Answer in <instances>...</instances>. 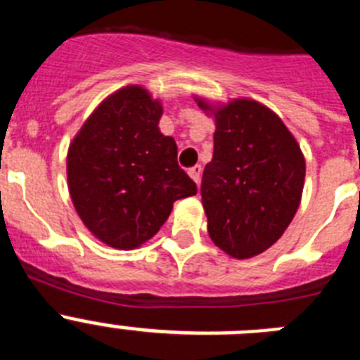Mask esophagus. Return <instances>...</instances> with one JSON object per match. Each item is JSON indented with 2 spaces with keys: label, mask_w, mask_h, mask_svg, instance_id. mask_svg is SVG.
I'll use <instances>...</instances> for the list:
<instances>
[{
  "label": "esophagus",
  "mask_w": 360,
  "mask_h": 360,
  "mask_svg": "<svg viewBox=\"0 0 360 360\" xmlns=\"http://www.w3.org/2000/svg\"><path fill=\"white\" fill-rule=\"evenodd\" d=\"M189 176L195 180L196 184H200V180H202V167L200 165H195V167H191L189 169Z\"/></svg>",
  "instance_id": "obj_1"
}]
</instances>
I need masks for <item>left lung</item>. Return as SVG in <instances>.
Returning <instances> with one entry per match:
<instances>
[{"label":"left lung","instance_id":"1","mask_svg":"<svg viewBox=\"0 0 360 360\" xmlns=\"http://www.w3.org/2000/svg\"><path fill=\"white\" fill-rule=\"evenodd\" d=\"M195 101L216 126L202 178L209 236L231 257L249 259L272 247L297 212L304 155L283 120L257 101Z\"/></svg>","mask_w":360,"mask_h":360}]
</instances>
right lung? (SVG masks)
I'll list each match as a JSON object with an SVG mask.
<instances>
[{"label": "right lung", "instance_id": "obj_1", "mask_svg": "<svg viewBox=\"0 0 360 360\" xmlns=\"http://www.w3.org/2000/svg\"><path fill=\"white\" fill-rule=\"evenodd\" d=\"M162 103L124 86L94 110L66 155L70 198L98 241L133 250L151 240L196 184L178 167L176 142L160 133Z\"/></svg>", "mask_w": 360, "mask_h": 360}]
</instances>
